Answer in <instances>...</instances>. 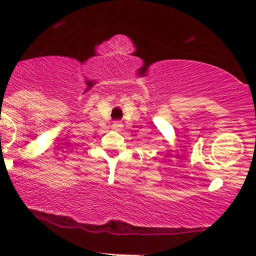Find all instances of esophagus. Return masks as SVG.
<instances>
[{"instance_id": "esophagus-1", "label": "esophagus", "mask_w": 256, "mask_h": 256, "mask_svg": "<svg viewBox=\"0 0 256 256\" xmlns=\"http://www.w3.org/2000/svg\"><path fill=\"white\" fill-rule=\"evenodd\" d=\"M112 128H114V130H116V131H120L122 128V124L120 122H113V125H112Z\"/></svg>"}]
</instances>
